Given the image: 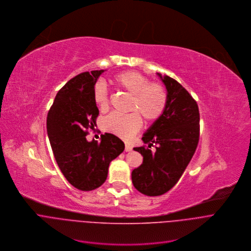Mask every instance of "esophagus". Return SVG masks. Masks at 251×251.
Masks as SVG:
<instances>
[{
	"instance_id": "obj_1",
	"label": "esophagus",
	"mask_w": 251,
	"mask_h": 251,
	"mask_svg": "<svg viewBox=\"0 0 251 251\" xmlns=\"http://www.w3.org/2000/svg\"><path fill=\"white\" fill-rule=\"evenodd\" d=\"M125 150L126 152H128V151H131L132 150V147H131V145L130 144H128V143H126V147H125Z\"/></svg>"
}]
</instances>
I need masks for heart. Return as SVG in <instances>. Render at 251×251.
Returning <instances> with one entry per match:
<instances>
[{
  "label": "heart",
  "mask_w": 251,
  "mask_h": 251,
  "mask_svg": "<svg viewBox=\"0 0 251 251\" xmlns=\"http://www.w3.org/2000/svg\"><path fill=\"white\" fill-rule=\"evenodd\" d=\"M115 83L132 96L128 115L113 113L104 120V128L123 139H130L140 129L142 120L154 122L164 113L167 105V93L158 83H149L148 78L137 71H125L114 77ZM94 102L101 110L109 107V93L106 85L98 82L93 92Z\"/></svg>",
  "instance_id": "b5f03b06"
}]
</instances>
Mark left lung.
<instances>
[{
    "label": "left lung",
    "mask_w": 251,
    "mask_h": 251,
    "mask_svg": "<svg viewBox=\"0 0 251 251\" xmlns=\"http://www.w3.org/2000/svg\"><path fill=\"white\" fill-rule=\"evenodd\" d=\"M167 90L162 116L143 133L148 147H134L143 156L142 164L131 172L132 184L146 196H160L180 179L199 142L200 115L195 100L176 80L157 73ZM156 144L153 153L149 148Z\"/></svg>",
    "instance_id": "left-lung-1"
}]
</instances>
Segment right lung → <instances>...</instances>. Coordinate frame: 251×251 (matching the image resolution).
<instances>
[{
	"label": "right lung",
	"mask_w": 251,
	"mask_h": 251,
	"mask_svg": "<svg viewBox=\"0 0 251 251\" xmlns=\"http://www.w3.org/2000/svg\"><path fill=\"white\" fill-rule=\"evenodd\" d=\"M105 71L84 72L69 80L47 115V135L58 167L66 180L81 191L101 186L111 161L125 149V143L112 133L102 134L100 142L86 138L87 129L94 127L99 115L94 87Z\"/></svg>",
	"instance_id": "1"
}]
</instances>
